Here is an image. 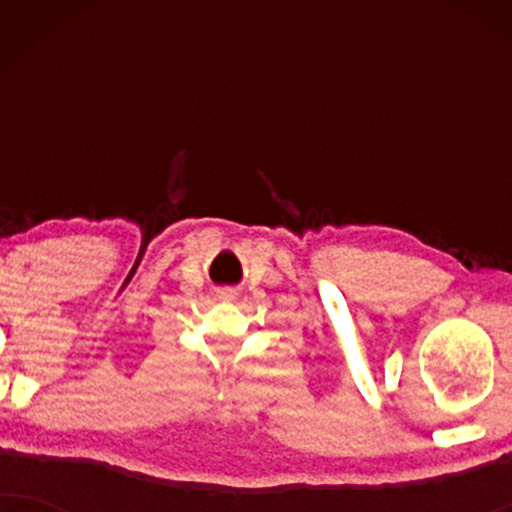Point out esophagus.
<instances>
[{"instance_id":"obj_1","label":"esophagus","mask_w":512,"mask_h":512,"mask_svg":"<svg viewBox=\"0 0 512 512\" xmlns=\"http://www.w3.org/2000/svg\"><path fill=\"white\" fill-rule=\"evenodd\" d=\"M226 296H230V298H233V293H226Z\"/></svg>"}]
</instances>
